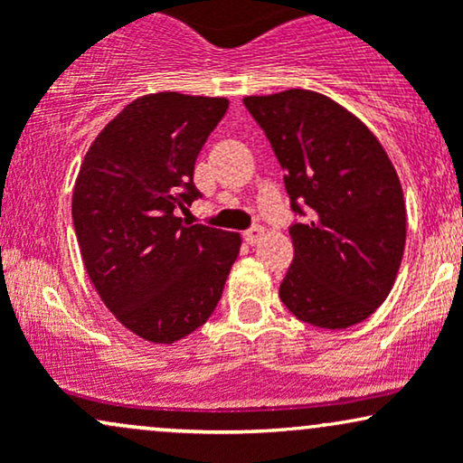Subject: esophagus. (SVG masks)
Instances as JSON below:
<instances>
[{
	"mask_svg": "<svg viewBox=\"0 0 463 463\" xmlns=\"http://www.w3.org/2000/svg\"><path fill=\"white\" fill-rule=\"evenodd\" d=\"M263 235H265L263 226H252L246 231V241L250 243V246H257V243L263 239Z\"/></svg>",
	"mask_w": 463,
	"mask_h": 463,
	"instance_id": "1",
	"label": "esophagus"
}]
</instances>
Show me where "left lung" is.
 I'll use <instances>...</instances> for the list:
<instances>
[{
    "label": "left lung",
    "instance_id": "1",
    "mask_svg": "<svg viewBox=\"0 0 463 463\" xmlns=\"http://www.w3.org/2000/svg\"><path fill=\"white\" fill-rule=\"evenodd\" d=\"M243 104L285 169L294 261L279 296L296 317L348 328L383 305L405 250L396 169L372 132L326 95L289 89Z\"/></svg>",
    "mask_w": 463,
    "mask_h": 463
}]
</instances>
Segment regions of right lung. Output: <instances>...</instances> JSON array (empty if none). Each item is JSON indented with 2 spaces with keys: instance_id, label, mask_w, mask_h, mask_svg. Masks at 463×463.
Returning a JSON list of instances; mask_svg holds the SVG:
<instances>
[{
  "instance_id": "add662e5",
  "label": "right lung",
  "mask_w": 463,
  "mask_h": 463,
  "mask_svg": "<svg viewBox=\"0 0 463 463\" xmlns=\"http://www.w3.org/2000/svg\"><path fill=\"white\" fill-rule=\"evenodd\" d=\"M226 110V98L143 95L80 165L71 217L84 268L117 320L147 342L174 344L209 320L239 254L237 232L178 217L202 198L195 158Z\"/></svg>"
}]
</instances>
